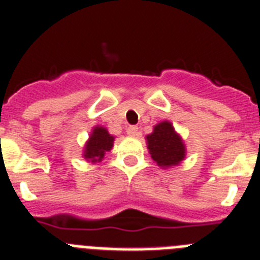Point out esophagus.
Wrapping results in <instances>:
<instances>
[{"mask_svg":"<svg viewBox=\"0 0 260 260\" xmlns=\"http://www.w3.org/2000/svg\"><path fill=\"white\" fill-rule=\"evenodd\" d=\"M127 135H130V137H138V127H137V126H130V127H127Z\"/></svg>","mask_w":260,"mask_h":260,"instance_id":"esophagus-1","label":"esophagus"}]
</instances>
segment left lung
I'll return each instance as SVG.
<instances>
[{
    "instance_id": "obj_1",
    "label": "left lung",
    "mask_w": 260,
    "mask_h": 260,
    "mask_svg": "<svg viewBox=\"0 0 260 260\" xmlns=\"http://www.w3.org/2000/svg\"><path fill=\"white\" fill-rule=\"evenodd\" d=\"M147 149L154 162L160 167L178 166L186 156V147L181 135L174 130L169 121L154 126L151 134L146 137Z\"/></svg>"
}]
</instances>
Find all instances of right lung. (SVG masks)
I'll list each match as a JSON object with an SVG mask.
<instances>
[{
  "label": "right lung",
  "mask_w": 260,
  "mask_h": 260,
  "mask_svg": "<svg viewBox=\"0 0 260 260\" xmlns=\"http://www.w3.org/2000/svg\"><path fill=\"white\" fill-rule=\"evenodd\" d=\"M114 143V137L109 134L106 128L102 126H95L90 134L89 141L85 145L83 158L89 162H101L104 159L105 154L110 151Z\"/></svg>",
  "instance_id": "obj_1"
}]
</instances>
